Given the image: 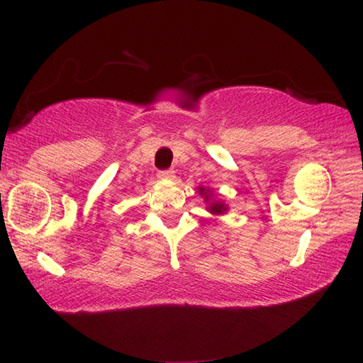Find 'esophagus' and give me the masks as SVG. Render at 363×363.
Returning a JSON list of instances; mask_svg holds the SVG:
<instances>
[{
	"instance_id": "1",
	"label": "esophagus",
	"mask_w": 363,
	"mask_h": 363,
	"mask_svg": "<svg viewBox=\"0 0 363 363\" xmlns=\"http://www.w3.org/2000/svg\"><path fill=\"white\" fill-rule=\"evenodd\" d=\"M158 177H160V179H173V177H174V171H171V169H162V171H158Z\"/></svg>"
}]
</instances>
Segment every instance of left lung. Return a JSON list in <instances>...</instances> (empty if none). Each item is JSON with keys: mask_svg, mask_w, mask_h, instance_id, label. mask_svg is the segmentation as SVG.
Returning a JSON list of instances; mask_svg holds the SVG:
<instances>
[{"mask_svg": "<svg viewBox=\"0 0 363 363\" xmlns=\"http://www.w3.org/2000/svg\"><path fill=\"white\" fill-rule=\"evenodd\" d=\"M200 194L205 196V199L208 200V196H210V190H205L203 187H200ZM211 213H216V214H219V213H223V211H225V206L223 205V203H211Z\"/></svg>", "mask_w": 363, "mask_h": 363, "instance_id": "8db88e82", "label": "left lung"}]
</instances>
